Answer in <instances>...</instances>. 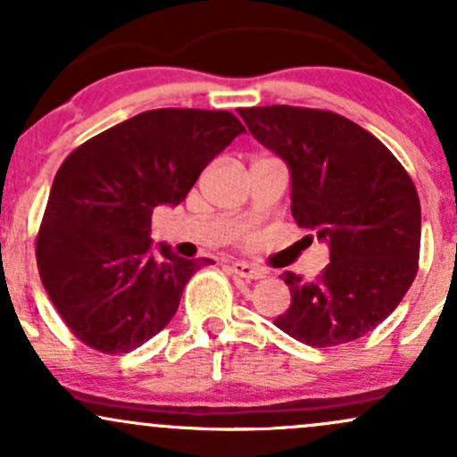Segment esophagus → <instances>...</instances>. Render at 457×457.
I'll use <instances>...</instances> for the list:
<instances>
[{
    "mask_svg": "<svg viewBox=\"0 0 457 457\" xmlns=\"http://www.w3.org/2000/svg\"><path fill=\"white\" fill-rule=\"evenodd\" d=\"M228 269L232 270L234 275L243 277V279H262V277H264V272L255 269V266L246 264V262H234V264H229Z\"/></svg>",
    "mask_w": 457,
    "mask_h": 457,
    "instance_id": "obj_1",
    "label": "esophagus"
}]
</instances>
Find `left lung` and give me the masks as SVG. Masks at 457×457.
Masks as SVG:
<instances>
[{
    "label": "left lung",
    "mask_w": 457,
    "mask_h": 457,
    "mask_svg": "<svg viewBox=\"0 0 457 457\" xmlns=\"http://www.w3.org/2000/svg\"><path fill=\"white\" fill-rule=\"evenodd\" d=\"M292 171V217L330 246L316 279L283 272L292 303L275 324L313 348L363 337L400 305L419 269L421 204L393 152L327 109H238ZM312 238V236H309Z\"/></svg>",
    "instance_id": "obj_1"
}]
</instances>
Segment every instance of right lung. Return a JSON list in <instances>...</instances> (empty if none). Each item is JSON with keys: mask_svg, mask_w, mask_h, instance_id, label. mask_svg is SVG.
<instances>
[{"mask_svg": "<svg viewBox=\"0 0 457 457\" xmlns=\"http://www.w3.org/2000/svg\"><path fill=\"white\" fill-rule=\"evenodd\" d=\"M245 127L232 112L152 109L87 139L57 170L36 264L79 342L103 354L139 348L167 327L182 290L212 260L152 249V211L180 204Z\"/></svg>", "mask_w": 457, "mask_h": 457, "instance_id": "obj_1", "label": "right lung"}]
</instances>
